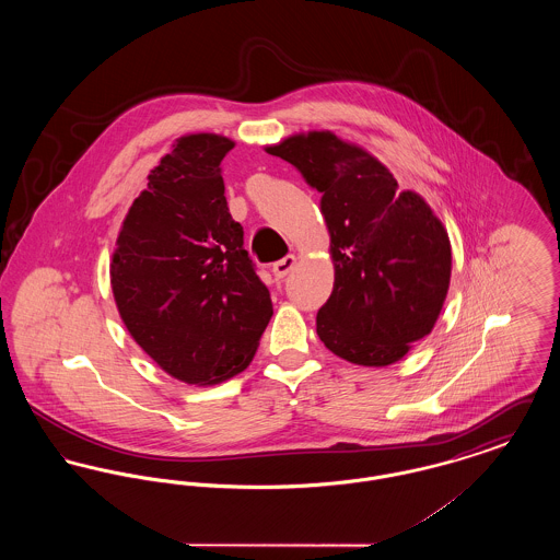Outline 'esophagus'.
<instances>
[{
    "instance_id": "34e87169",
    "label": "esophagus",
    "mask_w": 560,
    "mask_h": 560,
    "mask_svg": "<svg viewBox=\"0 0 560 560\" xmlns=\"http://www.w3.org/2000/svg\"><path fill=\"white\" fill-rule=\"evenodd\" d=\"M293 265H295V256H293V254H288L285 258H281L279 262H275V265H272V275H275V279H277V281L285 279V277H288V272L292 270Z\"/></svg>"
}]
</instances>
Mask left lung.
<instances>
[{"mask_svg": "<svg viewBox=\"0 0 560 560\" xmlns=\"http://www.w3.org/2000/svg\"><path fill=\"white\" fill-rule=\"evenodd\" d=\"M323 192L334 292L317 313L320 342L357 365L402 359L434 327L450 290L452 245L427 201L331 132L292 136L268 149Z\"/></svg>", "mask_w": 560, "mask_h": 560, "instance_id": "obj_1", "label": "left lung"}]
</instances>
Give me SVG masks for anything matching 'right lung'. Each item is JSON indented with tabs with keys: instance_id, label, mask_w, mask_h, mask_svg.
<instances>
[{
	"instance_id": "add662e5",
	"label": "right lung",
	"mask_w": 560,
	"mask_h": 560,
	"mask_svg": "<svg viewBox=\"0 0 560 560\" xmlns=\"http://www.w3.org/2000/svg\"><path fill=\"white\" fill-rule=\"evenodd\" d=\"M233 147L215 133L180 138L133 201L110 265L133 340L188 384L243 372L272 317L224 197L220 161Z\"/></svg>"
}]
</instances>
